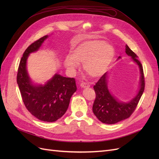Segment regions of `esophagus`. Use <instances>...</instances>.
Here are the masks:
<instances>
[{"mask_svg": "<svg viewBox=\"0 0 159 159\" xmlns=\"http://www.w3.org/2000/svg\"><path fill=\"white\" fill-rule=\"evenodd\" d=\"M80 86L81 88H89V84L88 83H85V82H84V83H81Z\"/></svg>", "mask_w": 159, "mask_h": 159, "instance_id": "obj_1", "label": "esophagus"}]
</instances>
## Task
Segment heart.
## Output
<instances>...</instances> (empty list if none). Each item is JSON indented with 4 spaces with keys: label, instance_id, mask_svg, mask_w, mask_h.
<instances>
[{
    "label": "heart",
    "instance_id": "1",
    "mask_svg": "<svg viewBox=\"0 0 159 159\" xmlns=\"http://www.w3.org/2000/svg\"><path fill=\"white\" fill-rule=\"evenodd\" d=\"M114 56L112 46L102 40H89L74 47L71 56L66 57L64 64L70 71H74L79 63H84L85 73L91 78H98L109 69Z\"/></svg>",
    "mask_w": 159,
    "mask_h": 159
}]
</instances>
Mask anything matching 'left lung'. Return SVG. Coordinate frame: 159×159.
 Listing matches in <instances>:
<instances>
[{"label":"left lung","instance_id":"1","mask_svg":"<svg viewBox=\"0 0 159 159\" xmlns=\"http://www.w3.org/2000/svg\"><path fill=\"white\" fill-rule=\"evenodd\" d=\"M125 47L126 54L131 56L133 60L139 66L141 71L140 88L137 95L131 102L128 103L119 102L109 91L107 85V73L101 77L93 86L96 97L93 105V112L100 121L105 124L117 123L131 116L135 110L145 89V83L143 66L138 60V56L127 45Z\"/></svg>","mask_w":159,"mask_h":159}]
</instances>
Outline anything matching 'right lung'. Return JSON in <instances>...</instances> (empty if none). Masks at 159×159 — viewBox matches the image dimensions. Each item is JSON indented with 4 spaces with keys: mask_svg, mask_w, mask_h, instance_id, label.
<instances>
[{
    "mask_svg": "<svg viewBox=\"0 0 159 159\" xmlns=\"http://www.w3.org/2000/svg\"><path fill=\"white\" fill-rule=\"evenodd\" d=\"M48 37L46 35L40 38L26 49L19 64L16 80L23 103L28 111L40 121L54 122L66 112L77 88L74 78L58 74L44 85L32 84L26 70L27 58L30 53L40 48Z\"/></svg>",
    "mask_w": 159,
    "mask_h": 159,
    "instance_id": "right-lung-1",
    "label": "right lung"
}]
</instances>
